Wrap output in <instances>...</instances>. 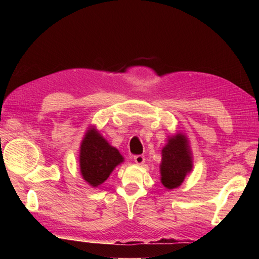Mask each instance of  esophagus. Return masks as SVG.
<instances>
[{"instance_id": "esophagus-1", "label": "esophagus", "mask_w": 259, "mask_h": 259, "mask_svg": "<svg viewBox=\"0 0 259 259\" xmlns=\"http://www.w3.org/2000/svg\"><path fill=\"white\" fill-rule=\"evenodd\" d=\"M134 161L137 164H143L144 162H145V157H144V155H135L134 156Z\"/></svg>"}]
</instances>
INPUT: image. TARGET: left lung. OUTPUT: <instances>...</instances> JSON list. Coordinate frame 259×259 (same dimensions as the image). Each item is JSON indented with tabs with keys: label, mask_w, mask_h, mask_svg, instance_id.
I'll return each mask as SVG.
<instances>
[{
	"label": "left lung",
	"mask_w": 259,
	"mask_h": 259,
	"mask_svg": "<svg viewBox=\"0 0 259 259\" xmlns=\"http://www.w3.org/2000/svg\"><path fill=\"white\" fill-rule=\"evenodd\" d=\"M192 168V153L187 137L178 133L170 137L166 145L162 148V161L160 164L161 183L168 190H174L182 185Z\"/></svg>",
	"instance_id": "obj_1"
}]
</instances>
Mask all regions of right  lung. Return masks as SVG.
<instances>
[{"label":"right lung","mask_w":259,"mask_h":259,"mask_svg":"<svg viewBox=\"0 0 259 259\" xmlns=\"http://www.w3.org/2000/svg\"><path fill=\"white\" fill-rule=\"evenodd\" d=\"M123 160L117 148L109 145L95 126L87 130L80 146V171L90 186L102 185Z\"/></svg>","instance_id":"add662e5"}]
</instances>
